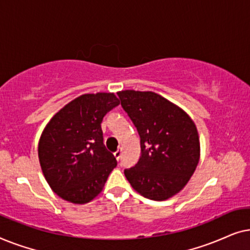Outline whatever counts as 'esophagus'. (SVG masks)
Wrapping results in <instances>:
<instances>
[{"mask_svg": "<svg viewBox=\"0 0 250 250\" xmlns=\"http://www.w3.org/2000/svg\"><path fill=\"white\" fill-rule=\"evenodd\" d=\"M114 156H115V158L117 159V160H119L121 159V157H122V148H119L117 151H116L115 153H114Z\"/></svg>", "mask_w": 250, "mask_h": 250, "instance_id": "esophagus-1", "label": "esophagus"}]
</instances>
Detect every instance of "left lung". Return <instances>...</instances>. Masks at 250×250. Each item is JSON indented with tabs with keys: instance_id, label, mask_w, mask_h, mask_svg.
<instances>
[{
	"instance_id": "obj_1",
	"label": "left lung",
	"mask_w": 250,
	"mask_h": 250,
	"mask_svg": "<svg viewBox=\"0 0 250 250\" xmlns=\"http://www.w3.org/2000/svg\"><path fill=\"white\" fill-rule=\"evenodd\" d=\"M118 97L141 145L138 164L124 170L126 179L148 199L172 198L187 186L199 163L196 124L183 109L155 92L125 90Z\"/></svg>"
}]
</instances>
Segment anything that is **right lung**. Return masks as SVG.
I'll list each match as a JSON object with an SVG mask.
<instances>
[{
    "instance_id": "right-lung-1",
    "label": "right lung",
    "mask_w": 250,
    "mask_h": 250,
    "mask_svg": "<svg viewBox=\"0 0 250 250\" xmlns=\"http://www.w3.org/2000/svg\"><path fill=\"white\" fill-rule=\"evenodd\" d=\"M118 104L114 93L83 94L46 124L39 142L41 168L53 192L63 200L90 203L117 165L104 145L101 123Z\"/></svg>"
}]
</instances>
